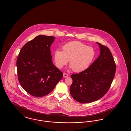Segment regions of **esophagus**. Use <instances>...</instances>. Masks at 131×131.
I'll list each match as a JSON object with an SVG mask.
<instances>
[{
  "instance_id": "esophagus-1",
  "label": "esophagus",
  "mask_w": 131,
  "mask_h": 131,
  "mask_svg": "<svg viewBox=\"0 0 131 131\" xmlns=\"http://www.w3.org/2000/svg\"><path fill=\"white\" fill-rule=\"evenodd\" d=\"M69 75L67 74H66V73H63V77L64 78H67L68 77Z\"/></svg>"
}]
</instances>
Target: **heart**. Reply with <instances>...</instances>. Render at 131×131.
Segmentation results:
<instances>
[{
    "instance_id": "heart-1",
    "label": "heart",
    "mask_w": 131,
    "mask_h": 131,
    "mask_svg": "<svg viewBox=\"0 0 131 131\" xmlns=\"http://www.w3.org/2000/svg\"><path fill=\"white\" fill-rule=\"evenodd\" d=\"M63 50H57L54 53L56 67L62 68L69 59L70 67L75 72H81L88 68L95 57L93 48L79 41L70 42L64 45Z\"/></svg>"
}]
</instances>
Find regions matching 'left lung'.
Wrapping results in <instances>:
<instances>
[{
	"label": "left lung",
	"instance_id": "obj_1",
	"mask_svg": "<svg viewBox=\"0 0 131 131\" xmlns=\"http://www.w3.org/2000/svg\"><path fill=\"white\" fill-rule=\"evenodd\" d=\"M100 54L85 70L71 75L73 83L70 92L81 103H89L103 97L111 87L116 65L110 49L99 43Z\"/></svg>",
	"mask_w": 131,
	"mask_h": 131
}]
</instances>
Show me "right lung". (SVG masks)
Here are the masks:
<instances>
[{"mask_svg":"<svg viewBox=\"0 0 131 131\" xmlns=\"http://www.w3.org/2000/svg\"><path fill=\"white\" fill-rule=\"evenodd\" d=\"M55 38L39 35L20 50L17 60L19 82L25 91L34 97L51 92L63 77L53 65L50 47Z\"/></svg>","mask_w":131,"mask_h":131,"instance_id":"right-lung-1","label":"right lung"}]
</instances>
